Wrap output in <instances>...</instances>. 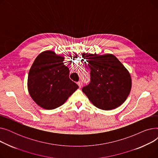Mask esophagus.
Masks as SVG:
<instances>
[{
	"label": "esophagus",
	"mask_w": 158,
	"mask_h": 158,
	"mask_svg": "<svg viewBox=\"0 0 158 158\" xmlns=\"http://www.w3.org/2000/svg\"><path fill=\"white\" fill-rule=\"evenodd\" d=\"M77 85H78V86H79V88H81V87L82 86V82H81V81H79V82H77Z\"/></svg>",
	"instance_id": "34e87169"
}]
</instances>
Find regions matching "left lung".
Listing matches in <instances>:
<instances>
[{
	"instance_id": "1",
	"label": "left lung",
	"mask_w": 158,
	"mask_h": 158,
	"mask_svg": "<svg viewBox=\"0 0 158 158\" xmlns=\"http://www.w3.org/2000/svg\"><path fill=\"white\" fill-rule=\"evenodd\" d=\"M82 56L90 69L89 83L82 88L89 100L103 110L122 104L131 88V76L125 66L112 54Z\"/></svg>"
}]
</instances>
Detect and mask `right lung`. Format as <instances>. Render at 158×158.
Instances as JSON below:
<instances>
[{"label": "right lung", "instance_id": "right-lung-1", "mask_svg": "<svg viewBox=\"0 0 158 158\" xmlns=\"http://www.w3.org/2000/svg\"><path fill=\"white\" fill-rule=\"evenodd\" d=\"M63 60V57L53 51H45L38 56L29 70V92L44 109L52 110L61 106L79 88L69 78V69Z\"/></svg>", "mask_w": 158, "mask_h": 158}]
</instances>
